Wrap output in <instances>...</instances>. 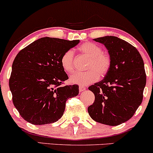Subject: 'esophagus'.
Returning a JSON list of instances; mask_svg holds the SVG:
<instances>
[{"label":"esophagus","instance_id":"esophagus-1","mask_svg":"<svg viewBox=\"0 0 153 153\" xmlns=\"http://www.w3.org/2000/svg\"><path fill=\"white\" fill-rule=\"evenodd\" d=\"M85 91V88L83 86H79V91L80 92H83Z\"/></svg>","mask_w":153,"mask_h":153}]
</instances>
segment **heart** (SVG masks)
<instances>
[{"label": "heart", "mask_w": 153, "mask_h": 153, "mask_svg": "<svg viewBox=\"0 0 153 153\" xmlns=\"http://www.w3.org/2000/svg\"><path fill=\"white\" fill-rule=\"evenodd\" d=\"M79 51L87 57L89 61L85 72H75L70 77V82L73 84L86 85L94 82L99 76L103 77L109 71L111 58L103 52L102 47L92 42H85L80 45ZM61 66L66 73H71L74 69V54L73 50L66 51L60 59Z\"/></svg>", "instance_id": "b5f03b06"}]
</instances>
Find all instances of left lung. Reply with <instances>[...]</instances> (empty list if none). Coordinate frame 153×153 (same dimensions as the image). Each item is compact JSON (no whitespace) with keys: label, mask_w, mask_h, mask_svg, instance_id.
Masks as SVG:
<instances>
[{"label":"left lung","mask_w":153,"mask_h":153,"mask_svg":"<svg viewBox=\"0 0 153 153\" xmlns=\"http://www.w3.org/2000/svg\"><path fill=\"white\" fill-rule=\"evenodd\" d=\"M94 41L107 49L111 67L102 80L88 87L95 101L88 111L96 122L119 125L132 117L143 101L146 85L143 59L134 47L117 36H106Z\"/></svg>","instance_id":"8db88e82"}]
</instances>
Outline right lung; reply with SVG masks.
Instances as JSON below:
<instances>
[{
    "label": "right lung",
    "mask_w": 153,
    "mask_h": 153,
    "mask_svg": "<svg viewBox=\"0 0 153 153\" xmlns=\"http://www.w3.org/2000/svg\"><path fill=\"white\" fill-rule=\"evenodd\" d=\"M80 40L42 37L19 52L12 65L9 88L21 117L35 125L50 124L62 117L65 102L79 94L78 85L61 86L68 76L60 59Z\"/></svg>",
    "instance_id": "right-lung-1"
}]
</instances>
